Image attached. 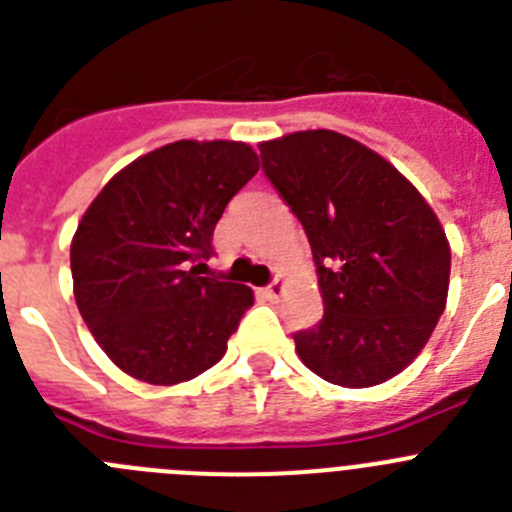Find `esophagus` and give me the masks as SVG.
<instances>
[{"label":"esophagus","instance_id":"1","mask_svg":"<svg viewBox=\"0 0 512 512\" xmlns=\"http://www.w3.org/2000/svg\"><path fill=\"white\" fill-rule=\"evenodd\" d=\"M284 292H287V284H284L282 277H277V279H274V282L269 284V287L264 289V295L269 297V300H279V297H282Z\"/></svg>","mask_w":512,"mask_h":512}]
</instances>
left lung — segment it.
<instances>
[{
	"label": "left lung",
	"instance_id": "8db88e82",
	"mask_svg": "<svg viewBox=\"0 0 512 512\" xmlns=\"http://www.w3.org/2000/svg\"><path fill=\"white\" fill-rule=\"evenodd\" d=\"M259 151L318 266L325 312L295 333L302 364L341 387L397 377L449 297L451 248L436 212L387 158L336 130H300Z\"/></svg>",
	"mask_w": 512,
	"mask_h": 512
}]
</instances>
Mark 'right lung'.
<instances>
[{
	"mask_svg": "<svg viewBox=\"0 0 512 512\" xmlns=\"http://www.w3.org/2000/svg\"><path fill=\"white\" fill-rule=\"evenodd\" d=\"M256 171L241 140H176L117 171L87 207L71 241L76 307L125 374L166 387L225 356L253 292L200 266Z\"/></svg>",
	"mask_w": 512,
	"mask_h": 512,
	"instance_id": "1",
	"label": "right lung"
}]
</instances>
